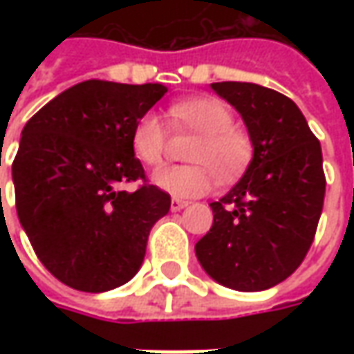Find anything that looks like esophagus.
<instances>
[{
  "instance_id": "34e87169",
  "label": "esophagus",
  "mask_w": 354,
  "mask_h": 354,
  "mask_svg": "<svg viewBox=\"0 0 354 354\" xmlns=\"http://www.w3.org/2000/svg\"><path fill=\"white\" fill-rule=\"evenodd\" d=\"M189 205V201H185V198H173L171 201V211H181V209H185Z\"/></svg>"
}]
</instances>
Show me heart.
I'll return each instance as SVG.
<instances>
[{
    "instance_id": "obj_1",
    "label": "heart",
    "mask_w": 354,
    "mask_h": 354,
    "mask_svg": "<svg viewBox=\"0 0 354 354\" xmlns=\"http://www.w3.org/2000/svg\"><path fill=\"white\" fill-rule=\"evenodd\" d=\"M169 116L177 128L198 133L191 143L187 159L195 163L167 165L153 173V183L173 197H198L221 179H234L250 165L254 142L246 129L234 126L232 110L218 98H189L175 102ZM131 149L149 167L163 161L167 133L161 120L147 112L131 129Z\"/></svg>"
}]
</instances>
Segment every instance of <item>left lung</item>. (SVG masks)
I'll return each mask as SVG.
<instances>
[{
	"label": "left lung",
	"instance_id": "obj_1",
	"mask_svg": "<svg viewBox=\"0 0 354 354\" xmlns=\"http://www.w3.org/2000/svg\"><path fill=\"white\" fill-rule=\"evenodd\" d=\"M244 120L254 157L221 201L195 246L205 272L238 292H260L292 276L317 232L325 173L321 143L293 100L252 82H212Z\"/></svg>",
	"mask_w": 354,
	"mask_h": 354
}]
</instances>
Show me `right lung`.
Listing matches in <instances>:
<instances>
[{
  "label": "right lung",
  "mask_w": 354,
  "mask_h": 354,
  "mask_svg": "<svg viewBox=\"0 0 354 354\" xmlns=\"http://www.w3.org/2000/svg\"><path fill=\"white\" fill-rule=\"evenodd\" d=\"M163 84L86 80L45 104L21 131L15 207L37 258L80 292H108L140 270L169 193L151 185L131 149L136 122ZM138 183L136 192L123 185Z\"/></svg>",
  "instance_id": "add662e5"
}]
</instances>
